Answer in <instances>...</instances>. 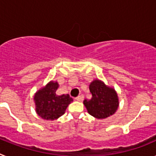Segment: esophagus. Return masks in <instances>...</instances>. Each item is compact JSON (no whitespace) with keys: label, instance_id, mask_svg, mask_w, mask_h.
<instances>
[{"label":"esophagus","instance_id":"obj_1","mask_svg":"<svg viewBox=\"0 0 156 156\" xmlns=\"http://www.w3.org/2000/svg\"><path fill=\"white\" fill-rule=\"evenodd\" d=\"M83 98H84V97H83V95L80 94V95H79L78 97L76 98V100L78 101H82L83 99Z\"/></svg>","mask_w":156,"mask_h":156}]
</instances>
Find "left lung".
Wrapping results in <instances>:
<instances>
[{"label": "left lung", "mask_w": 156, "mask_h": 156, "mask_svg": "<svg viewBox=\"0 0 156 156\" xmlns=\"http://www.w3.org/2000/svg\"><path fill=\"white\" fill-rule=\"evenodd\" d=\"M89 89L92 94L91 98L83 101L88 113L99 119L113 115L119 107V98L115 89L106 86L99 80L92 81Z\"/></svg>", "instance_id": "1"}]
</instances>
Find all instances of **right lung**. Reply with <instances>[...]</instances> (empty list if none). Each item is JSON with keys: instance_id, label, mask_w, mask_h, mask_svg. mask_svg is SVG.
I'll use <instances>...</instances> for the list:
<instances>
[{"instance_id": "1", "label": "right lung", "mask_w": 156, "mask_h": 156, "mask_svg": "<svg viewBox=\"0 0 156 156\" xmlns=\"http://www.w3.org/2000/svg\"><path fill=\"white\" fill-rule=\"evenodd\" d=\"M59 85L57 81H50L36 92L34 100L36 112L40 117L46 120L57 119L63 115L73 99L69 94L58 95L56 90Z\"/></svg>"}]
</instances>
